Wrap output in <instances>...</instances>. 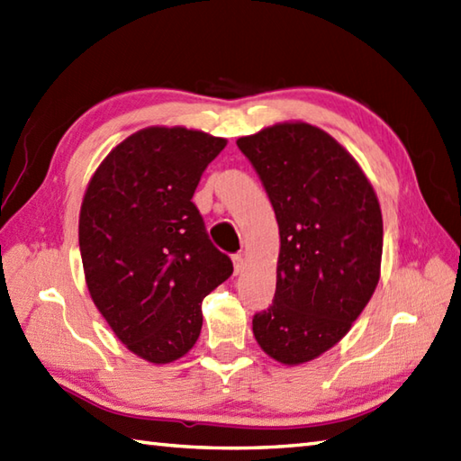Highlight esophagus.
<instances>
[{"label": "esophagus", "instance_id": "34e87169", "mask_svg": "<svg viewBox=\"0 0 461 461\" xmlns=\"http://www.w3.org/2000/svg\"><path fill=\"white\" fill-rule=\"evenodd\" d=\"M232 266H234V274H240L242 272L244 258L240 257V254H234V257H232Z\"/></svg>", "mask_w": 461, "mask_h": 461}]
</instances>
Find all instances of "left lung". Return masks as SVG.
<instances>
[{
  "mask_svg": "<svg viewBox=\"0 0 461 461\" xmlns=\"http://www.w3.org/2000/svg\"><path fill=\"white\" fill-rule=\"evenodd\" d=\"M280 229L276 294L252 317L272 359L300 365L339 343L381 276L383 214L369 179L343 146L305 122L239 138Z\"/></svg>",
  "mask_w": 461,
  "mask_h": 461,
  "instance_id": "8db88e82",
  "label": "left lung"
}]
</instances>
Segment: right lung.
<instances>
[{
    "instance_id": "add662e5",
    "label": "right lung",
    "mask_w": 461,
    "mask_h": 461,
    "mask_svg": "<svg viewBox=\"0 0 461 461\" xmlns=\"http://www.w3.org/2000/svg\"><path fill=\"white\" fill-rule=\"evenodd\" d=\"M224 146L199 130H140L86 187L78 244L90 298L118 339L149 363L177 361L195 345L203 298L232 274L191 201Z\"/></svg>"
}]
</instances>
